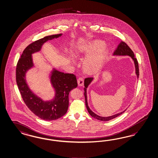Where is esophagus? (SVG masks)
Returning <instances> with one entry per match:
<instances>
[{"instance_id": "obj_1", "label": "esophagus", "mask_w": 158, "mask_h": 158, "mask_svg": "<svg viewBox=\"0 0 158 158\" xmlns=\"http://www.w3.org/2000/svg\"><path fill=\"white\" fill-rule=\"evenodd\" d=\"M77 82H78V84L79 86H83L84 85V80L82 77H79L77 80Z\"/></svg>"}]
</instances>
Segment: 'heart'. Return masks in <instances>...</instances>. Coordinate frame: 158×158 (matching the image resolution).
Listing matches in <instances>:
<instances>
[{
    "label": "heart",
    "instance_id": "obj_1",
    "mask_svg": "<svg viewBox=\"0 0 158 158\" xmlns=\"http://www.w3.org/2000/svg\"><path fill=\"white\" fill-rule=\"evenodd\" d=\"M104 44L103 41L96 40L83 48L82 53L87 56L83 62V66L86 72H98L103 67L108 50L104 48L100 52L99 51L103 49Z\"/></svg>",
    "mask_w": 158,
    "mask_h": 158
}]
</instances>
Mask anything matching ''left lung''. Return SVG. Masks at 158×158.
<instances>
[{"label": "left lung", "instance_id": "1", "mask_svg": "<svg viewBox=\"0 0 158 158\" xmlns=\"http://www.w3.org/2000/svg\"><path fill=\"white\" fill-rule=\"evenodd\" d=\"M114 55H120V56H125V55H128L130 56L131 59L133 60L134 63H135V74L137 75V78H139V63L137 62V59L135 58V54L133 52V51L131 50L130 47L128 45L126 44V43L124 41H121L119 45H118L117 49L115 50L114 52ZM94 79L93 77H87L84 80V96H85V105L87 110L88 111L89 114H90V115L92 117L94 118L95 119H97L100 121H110L111 119H113L117 117L118 116L121 115L122 113H124L126 110H124L122 112L118 113L117 114H115L112 116H110V117H100L97 114H96L95 113H94L91 110H90L88 104V102H87V96H86V88H88V85L90 84V82L92 81Z\"/></svg>", "mask_w": 158, "mask_h": 158}]
</instances>
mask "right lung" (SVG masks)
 I'll return each mask as SVG.
<instances>
[{"label": "right lung", "mask_w": 158, "mask_h": 158, "mask_svg": "<svg viewBox=\"0 0 158 158\" xmlns=\"http://www.w3.org/2000/svg\"><path fill=\"white\" fill-rule=\"evenodd\" d=\"M62 34L45 36L33 42L23 51L16 68V81L24 103L36 116L45 121L60 118L66 113L69 107V95L70 90L77 87L76 76L54 69L51 75V82L55 90L54 98L44 102L32 92L28 87L26 73L33 66L32 54L41 50L47 41L58 38Z\"/></svg>", "instance_id": "add662e5"}]
</instances>
